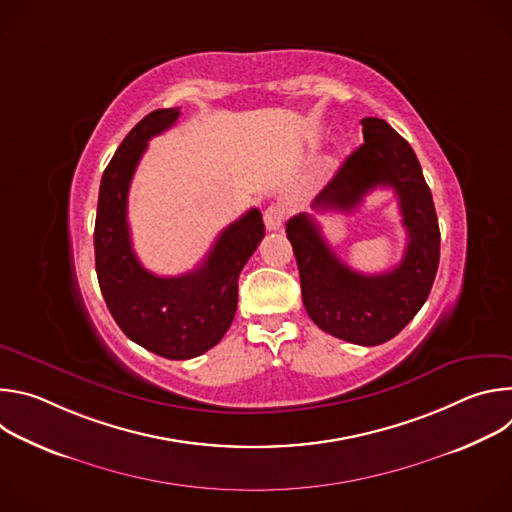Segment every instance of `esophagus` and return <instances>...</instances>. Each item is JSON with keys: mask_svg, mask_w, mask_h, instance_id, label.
<instances>
[{"mask_svg": "<svg viewBox=\"0 0 512 512\" xmlns=\"http://www.w3.org/2000/svg\"><path fill=\"white\" fill-rule=\"evenodd\" d=\"M263 221H265L267 231H279L285 221V210L279 204H271L263 212Z\"/></svg>", "mask_w": 512, "mask_h": 512, "instance_id": "34e87169", "label": "esophagus"}]
</instances>
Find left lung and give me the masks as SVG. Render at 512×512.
Masks as SVG:
<instances>
[{"label": "left lung", "instance_id": "obj_1", "mask_svg": "<svg viewBox=\"0 0 512 512\" xmlns=\"http://www.w3.org/2000/svg\"><path fill=\"white\" fill-rule=\"evenodd\" d=\"M364 143L354 150L312 208L350 212L375 188L399 198L407 247L397 267L364 275L344 265L308 212L291 216L285 233L300 269L308 316L324 332L362 346L397 336L425 304L440 265V225L411 145L383 119L360 121Z\"/></svg>", "mask_w": 512, "mask_h": 512}]
</instances>
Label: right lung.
Wrapping results in <instances>:
<instances>
[{"instance_id":"add662e5","label":"right lung","mask_w":512,"mask_h":512,"mask_svg":"<svg viewBox=\"0 0 512 512\" xmlns=\"http://www.w3.org/2000/svg\"><path fill=\"white\" fill-rule=\"evenodd\" d=\"M178 117V107L152 111L125 135L103 172L95 221L97 277L113 320L129 340L170 360L200 356L221 342L237 312L241 269L265 237L263 216L251 208L190 273L160 277L139 263L127 225L129 184L148 141Z\"/></svg>"}]
</instances>
